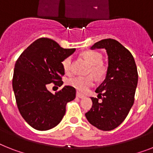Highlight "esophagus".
<instances>
[{"label":"esophagus","instance_id":"34e87169","mask_svg":"<svg viewBox=\"0 0 153 153\" xmlns=\"http://www.w3.org/2000/svg\"><path fill=\"white\" fill-rule=\"evenodd\" d=\"M76 97H79V98H84V97H85V96H84L83 94H81L80 93H79V92H77Z\"/></svg>","mask_w":153,"mask_h":153}]
</instances>
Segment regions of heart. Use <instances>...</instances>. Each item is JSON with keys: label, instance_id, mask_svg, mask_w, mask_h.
Instances as JSON below:
<instances>
[{"label": "heart", "instance_id": "obj_1", "mask_svg": "<svg viewBox=\"0 0 153 153\" xmlns=\"http://www.w3.org/2000/svg\"><path fill=\"white\" fill-rule=\"evenodd\" d=\"M83 58L86 60L91 66L89 72L94 74L95 76H101L105 72V68L102 66L101 60L102 57L98 52L96 51H85L82 53ZM71 63L72 59L71 56L66 57L65 59L62 61V67L66 74H70L71 71ZM68 85L72 86L73 88L76 89L80 92H85L94 85V79L92 75L89 76H76L71 78L68 80Z\"/></svg>", "mask_w": 153, "mask_h": 153}]
</instances>
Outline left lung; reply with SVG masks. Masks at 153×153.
Returning a JSON list of instances; mask_svg holds the SVG:
<instances>
[{
    "label": "left lung",
    "instance_id": "obj_1",
    "mask_svg": "<svg viewBox=\"0 0 153 153\" xmlns=\"http://www.w3.org/2000/svg\"><path fill=\"white\" fill-rule=\"evenodd\" d=\"M95 48L106 49L108 67L106 78L95 91L98 98L91 97L93 105L85 115L89 123L107 131L120 126L128 115L134 102L138 74L132 54L118 41L104 39L91 47Z\"/></svg>",
    "mask_w": 153,
    "mask_h": 153
}]
</instances>
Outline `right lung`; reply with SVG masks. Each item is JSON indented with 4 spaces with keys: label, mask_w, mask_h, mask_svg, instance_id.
Listing matches in <instances>:
<instances>
[{
    "label": "right lung",
    "mask_w": 153,
    "mask_h": 153,
    "mask_svg": "<svg viewBox=\"0 0 153 153\" xmlns=\"http://www.w3.org/2000/svg\"><path fill=\"white\" fill-rule=\"evenodd\" d=\"M75 51L64 48L50 38H39L30 45L15 64L12 87L23 118L33 128L48 130L60 123L66 105L75 98L76 90L65 85L52 94L47 85H63L62 61Z\"/></svg>",
    "instance_id": "add662e5"
}]
</instances>
